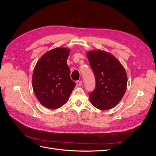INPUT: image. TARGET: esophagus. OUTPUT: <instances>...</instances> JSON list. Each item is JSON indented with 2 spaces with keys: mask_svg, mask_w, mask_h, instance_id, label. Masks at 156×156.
<instances>
[{
  "mask_svg": "<svg viewBox=\"0 0 156 156\" xmlns=\"http://www.w3.org/2000/svg\"><path fill=\"white\" fill-rule=\"evenodd\" d=\"M76 83H77V85L78 86H81L82 85V84H83V81H81H81H76Z\"/></svg>",
  "mask_w": 156,
  "mask_h": 156,
  "instance_id": "1",
  "label": "esophagus"
}]
</instances>
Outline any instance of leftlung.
<instances>
[{
	"label": "left lung",
	"mask_w": 156,
	"mask_h": 156,
	"mask_svg": "<svg viewBox=\"0 0 156 156\" xmlns=\"http://www.w3.org/2000/svg\"><path fill=\"white\" fill-rule=\"evenodd\" d=\"M87 56L96 83L94 90L89 94L90 101L98 109H111L121 101L126 92V70L115 56L105 51H90Z\"/></svg>",
	"instance_id": "1"
}]
</instances>
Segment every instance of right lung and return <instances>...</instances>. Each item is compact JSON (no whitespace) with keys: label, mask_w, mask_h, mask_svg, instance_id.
<instances>
[{"label":"right lung","mask_w":156,"mask_h":156,"mask_svg":"<svg viewBox=\"0 0 156 156\" xmlns=\"http://www.w3.org/2000/svg\"><path fill=\"white\" fill-rule=\"evenodd\" d=\"M69 48H56L37 61L32 74V88L36 98L46 108L56 109L69 100L75 83L70 79L67 64Z\"/></svg>","instance_id":"obj_1"}]
</instances>
